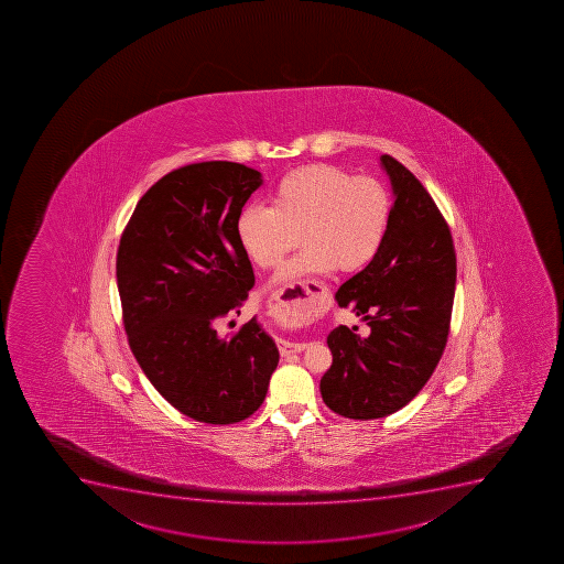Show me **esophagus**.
<instances>
[{
	"instance_id": "1",
	"label": "esophagus",
	"mask_w": 564,
	"mask_h": 564,
	"mask_svg": "<svg viewBox=\"0 0 564 564\" xmlns=\"http://www.w3.org/2000/svg\"><path fill=\"white\" fill-rule=\"evenodd\" d=\"M326 293V285L318 282H302L299 285H291L273 296V310L276 311H305L321 304V296ZM280 355L288 357L293 352L304 351V344L285 343L279 340Z\"/></svg>"
}]
</instances>
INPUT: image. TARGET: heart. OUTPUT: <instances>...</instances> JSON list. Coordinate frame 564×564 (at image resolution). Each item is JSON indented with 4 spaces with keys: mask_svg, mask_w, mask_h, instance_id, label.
<instances>
[{
    "mask_svg": "<svg viewBox=\"0 0 564 564\" xmlns=\"http://www.w3.org/2000/svg\"><path fill=\"white\" fill-rule=\"evenodd\" d=\"M391 196L373 176H352L333 165H307L285 174L271 207L249 204L237 218L238 242L254 265L273 269L305 243L276 274L295 284L340 269L355 273L373 262L390 229ZM301 322V313H288Z\"/></svg>",
    "mask_w": 564,
    "mask_h": 564,
    "instance_id": "1",
    "label": "heart"
}]
</instances>
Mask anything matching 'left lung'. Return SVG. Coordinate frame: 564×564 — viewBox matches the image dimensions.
I'll list each match as a JSON object with an SVG mask.
<instances>
[{"label": "left lung", "mask_w": 564, "mask_h": 564, "mask_svg": "<svg viewBox=\"0 0 564 564\" xmlns=\"http://www.w3.org/2000/svg\"><path fill=\"white\" fill-rule=\"evenodd\" d=\"M380 165L395 198L390 229L373 262L335 295L371 333L335 327L321 379L327 408L355 421L391 415L424 388L446 348L457 280L452 232L430 193L390 154Z\"/></svg>", "instance_id": "left-lung-1"}]
</instances>
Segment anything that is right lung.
<instances>
[{"instance_id": "obj_1", "label": "right lung", "mask_w": 564, "mask_h": 564, "mask_svg": "<svg viewBox=\"0 0 564 564\" xmlns=\"http://www.w3.org/2000/svg\"><path fill=\"white\" fill-rule=\"evenodd\" d=\"M262 174L235 162L174 169L140 198L117 254L129 346L160 395L206 424L253 415L279 366V349L257 316L232 337L254 285L237 218Z\"/></svg>"}]
</instances>
